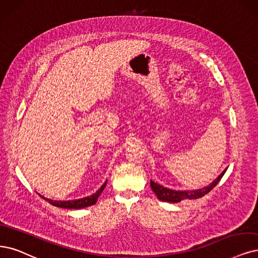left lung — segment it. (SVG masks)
<instances>
[{
  "label": "left lung",
  "instance_id": "left-lung-1",
  "mask_svg": "<svg viewBox=\"0 0 258 258\" xmlns=\"http://www.w3.org/2000/svg\"><path fill=\"white\" fill-rule=\"evenodd\" d=\"M226 169L223 170V172L219 175L215 180L209 184L206 187H203L201 189H196V190H173L170 189L167 187L161 186L160 184H157L153 180H151V188L153 191L155 192V195L157 196L158 200L163 202H170V203H178L182 201L184 199H189V200H196L199 198H202L205 195H207L211 190L220 182V179L222 178V176L224 175V173L226 172Z\"/></svg>",
  "mask_w": 258,
  "mask_h": 258
}]
</instances>
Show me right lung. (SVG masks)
Segmentation results:
<instances>
[{
  "label": "right lung",
  "instance_id": "obj_1",
  "mask_svg": "<svg viewBox=\"0 0 258 258\" xmlns=\"http://www.w3.org/2000/svg\"><path fill=\"white\" fill-rule=\"evenodd\" d=\"M106 183H107V179H106V182H105V183L101 186V188L98 190V191L94 192L93 195H91V196H89V197L83 198V199L71 200V201H53V200L44 198V197L40 196L39 194H38V195H39L43 200H45L46 202H49L50 204H52L53 206L61 207V208H68V209H80V208L91 206V205L97 203L98 198H99L100 195L103 192V190H104L105 186H106Z\"/></svg>",
  "mask_w": 258,
  "mask_h": 258
}]
</instances>
